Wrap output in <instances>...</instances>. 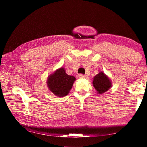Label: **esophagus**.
I'll list each match as a JSON object with an SVG mask.
<instances>
[{"instance_id":"esophagus-1","label":"esophagus","mask_w":147,"mask_h":147,"mask_svg":"<svg viewBox=\"0 0 147 147\" xmlns=\"http://www.w3.org/2000/svg\"><path fill=\"white\" fill-rule=\"evenodd\" d=\"M78 77H79L80 78H84L87 77V75H83V74H80V75H78Z\"/></svg>"}]
</instances>
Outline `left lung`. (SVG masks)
Segmentation results:
<instances>
[{
  "label": "left lung",
  "instance_id": "1",
  "mask_svg": "<svg viewBox=\"0 0 147 147\" xmlns=\"http://www.w3.org/2000/svg\"><path fill=\"white\" fill-rule=\"evenodd\" d=\"M92 84L99 94L107 91L112 86V83L109 78L103 72H99L93 78Z\"/></svg>",
  "mask_w": 147,
  "mask_h": 147
}]
</instances>
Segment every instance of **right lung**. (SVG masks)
Here are the masks:
<instances>
[{
  "mask_svg": "<svg viewBox=\"0 0 147 147\" xmlns=\"http://www.w3.org/2000/svg\"><path fill=\"white\" fill-rule=\"evenodd\" d=\"M75 78L65 73L64 68L57 69L48 77L47 84L49 90L56 96L64 97L69 94Z\"/></svg>",
  "mask_w": 147,
  "mask_h": 147,
  "instance_id": "add662e5",
  "label": "right lung"
}]
</instances>
